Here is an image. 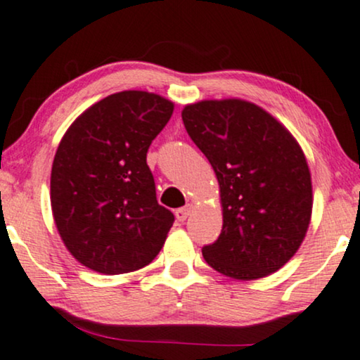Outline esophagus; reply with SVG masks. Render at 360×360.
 I'll return each mask as SVG.
<instances>
[{
    "instance_id": "esophagus-1",
    "label": "esophagus",
    "mask_w": 360,
    "mask_h": 360,
    "mask_svg": "<svg viewBox=\"0 0 360 360\" xmlns=\"http://www.w3.org/2000/svg\"><path fill=\"white\" fill-rule=\"evenodd\" d=\"M190 212H192V205H185V207H181V208H179V210L175 212V217H176V220L179 221H185L188 219V215H190Z\"/></svg>"
}]
</instances>
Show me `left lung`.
<instances>
[{
    "instance_id": "obj_1",
    "label": "left lung",
    "mask_w": 360,
    "mask_h": 360,
    "mask_svg": "<svg viewBox=\"0 0 360 360\" xmlns=\"http://www.w3.org/2000/svg\"><path fill=\"white\" fill-rule=\"evenodd\" d=\"M181 120L214 167L224 227L202 248L217 272L240 281L267 277L299 250L312 214L305 155L290 131L250 101L205 100Z\"/></svg>"
}]
</instances>
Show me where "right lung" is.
Segmentation results:
<instances>
[{
    "instance_id": "add662e5",
    "label": "right lung",
    "mask_w": 360,
    "mask_h": 360,
    "mask_svg": "<svg viewBox=\"0 0 360 360\" xmlns=\"http://www.w3.org/2000/svg\"><path fill=\"white\" fill-rule=\"evenodd\" d=\"M173 113L148 91H120L72 123L51 168V210L75 259L106 275L148 265L175 217L158 205L146 152Z\"/></svg>"
}]
</instances>
